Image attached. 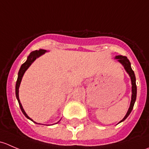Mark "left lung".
Wrapping results in <instances>:
<instances>
[{
	"label": "left lung",
	"mask_w": 149,
	"mask_h": 149,
	"mask_svg": "<svg viewBox=\"0 0 149 149\" xmlns=\"http://www.w3.org/2000/svg\"><path fill=\"white\" fill-rule=\"evenodd\" d=\"M116 59L118 60L120 63H121L124 66L125 69L126 71L127 72V73L129 74V76H130V79H131V82H132V98H131V102H130V107H129L128 111H127V114L125 116V118H123L122 120L120 122L124 121L126 118L128 117V115H130V112H131L132 109H133V106H134L135 102L136 100V94H137V87H136V76H135L134 71L133 70V69L131 68V66H130V63L129 61V60L127 59V57L123 56V55H118V56L115 57Z\"/></svg>",
	"instance_id": "1"
}]
</instances>
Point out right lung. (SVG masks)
Returning <instances> with one entry per match:
<instances>
[{"label":"right lung","mask_w":149,"mask_h":149,"mask_svg":"<svg viewBox=\"0 0 149 149\" xmlns=\"http://www.w3.org/2000/svg\"><path fill=\"white\" fill-rule=\"evenodd\" d=\"M45 52H46V51L45 50V49H40V50H35V51H33V52H31V53L29 54V55L28 56L27 60H26V62H25L24 63L22 64V66H21L20 70H19V73H18V79H17V81H16V98H17L18 102H19V107H20V108H21V110L22 111V112H23L24 115L26 116V118H27L28 119L31 120V121H33V120L31 119V118H29V117L27 115H26V112H25V111L24 110L23 107H22V104H21V102H20V100H19V86H20L21 81H22V77H23V75L24 74L25 71L27 70L28 68L29 67L30 65H31V64L33 62H34V60H35L36 58H38V57H40V55H42V54H44ZM33 122H34V121H33ZM34 123H35V122H34Z\"/></svg>","instance_id":"obj_1"}]
</instances>
